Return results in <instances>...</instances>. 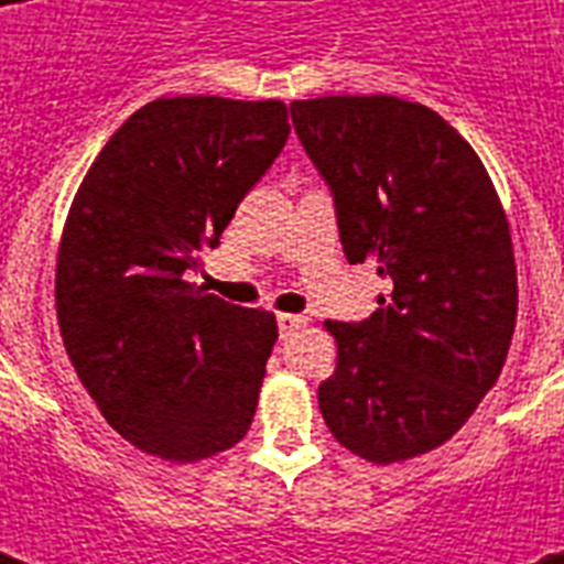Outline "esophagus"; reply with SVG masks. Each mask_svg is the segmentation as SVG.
I'll return each mask as SVG.
<instances>
[{
    "instance_id": "obj_1",
    "label": "esophagus",
    "mask_w": 564,
    "mask_h": 564,
    "mask_svg": "<svg viewBox=\"0 0 564 564\" xmlns=\"http://www.w3.org/2000/svg\"><path fill=\"white\" fill-rule=\"evenodd\" d=\"M304 325H307V316H299V313H281L278 316V327H281L283 339L295 334V330H301Z\"/></svg>"
}]
</instances>
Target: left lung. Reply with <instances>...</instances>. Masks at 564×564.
I'll return each mask as SVG.
<instances>
[{
    "label": "left lung",
    "mask_w": 564,
    "mask_h": 564,
    "mask_svg": "<svg viewBox=\"0 0 564 564\" xmlns=\"http://www.w3.org/2000/svg\"><path fill=\"white\" fill-rule=\"evenodd\" d=\"M330 187L343 251L386 281L362 322H325L339 360L318 410L377 465L445 445L507 362L518 278L507 213L477 152L436 110L398 96L292 101Z\"/></svg>",
    "instance_id": "1"
}]
</instances>
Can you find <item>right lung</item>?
<instances>
[{
    "label": "right lung",
    "mask_w": 564,
    "mask_h": 564,
    "mask_svg": "<svg viewBox=\"0 0 564 564\" xmlns=\"http://www.w3.org/2000/svg\"><path fill=\"white\" fill-rule=\"evenodd\" d=\"M290 137L283 101L154 99L110 137L66 216V354L119 436L195 463L246 436L278 339L269 310L184 281Z\"/></svg>",
    "instance_id": "right-lung-1"
}]
</instances>
